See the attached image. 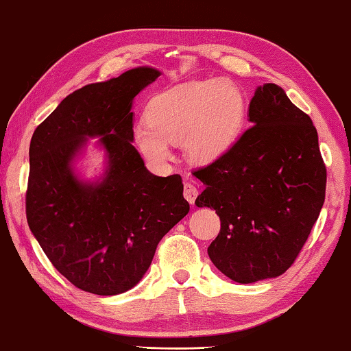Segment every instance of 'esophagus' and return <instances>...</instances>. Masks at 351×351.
Returning a JSON list of instances; mask_svg holds the SVG:
<instances>
[{"instance_id":"esophagus-1","label":"esophagus","mask_w":351,"mask_h":351,"mask_svg":"<svg viewBox=\"0 0 351 351\" xmlns=\"http://www.w3.org/2000/svg\"><path fill=\"white\" fill-rule=\"evenodd\" d=\"M197 194H199L197 186L191 182H186L185 188H183V196H185L186 201L190 204H194V201H196V197H197Z\"/></svg>"}]
</instances>
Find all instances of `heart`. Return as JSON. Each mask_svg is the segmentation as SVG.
Instances as JSON below:
<instances>
[{"instance_id": "heart-1", "label": "heart", "mask_w": 351, "mask_h": 351, "mask_svg": "<svg viewBox=\"0 0 351 351\" xmlns=\"http://www.w3.org/2000/svg\"><path fill=\"white\" fill-rule=\"evenodd\" d=\"M246 110L243 90L234 83L207 80L180 84L152 101L149 119L134 127L133 143L154 165L172 158L171 143H185L193 160L212 161L240 138Z\"/></svg>"}]
</instances>
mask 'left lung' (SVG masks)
<instances>
[{"mask_svg":"<svg viewBox=\"0 0 351 351\" xmlns=\"http://www.w3.org/2000/svg\"><path fill=\"white\" fill-rule=\"evenodd\" d=\"M251 128L212 165L194 171L206 185L197 207L217 210L221 230L208 257L240 284L292 267L325 202L326 168L311 117L281 86H258Z\"/></svg>","mask_w":351,"mask_h":351,"instance_id":"1","label":"left lung"}]
</instances>
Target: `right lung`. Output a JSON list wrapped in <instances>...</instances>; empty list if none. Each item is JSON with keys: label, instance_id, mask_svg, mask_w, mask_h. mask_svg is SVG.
Instances as JSON below:
<instances>
[{"label": "right lung", "instance_id": "add662e5", "mask_svg": "<svg viewBox=\"0 0 351 351\" xmlns=\"http://www.w3.org/2000/svg\"><path fill=\"white\" fill-rule=\"evenodd\" d=\"M161 75L134 67L67 95L29 145L26 219L47 257L75 287L117 295L147 271L160 240L190 212L180 176L149 172L133 143V100ZM90 137L106 171L84 181L74 161Z\"/></svg>", "mask_w": 351, "mask_h": 351}]
</instances>
